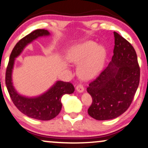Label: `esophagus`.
<instances>
[{"label":"esophagus","mask_w":148,"mask_h":148,"mask_svg":"<svg viewBox=\"0 0 148 148\" xmlns=\"http://www.w3.org/2000/svg\"><path fill=\"white\" fill-rule=\"evenodd\" d=\"M76 90L79 92H83L84 91V87L82 84H78L76 85Z\"/></svg>","instance_id":"1"}]
</instances>
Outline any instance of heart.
Masks as SVG:
<instances>
[{"instance_id": "heart-1", "label": "heart", "mask_w": 148, "mask_h": 148, "mask_svg": "<svg viewBox=\"0 0 148 148\" xmlns=\"http://www.w3.org/2000/svg\"><path fill=\"white\" fill-rule=\"evenodd\" d=\"M106 52L102 47H97L93 41H87L73 46L67 53V59L79 63V73L84 79H92L102 69Z\"/></svg>"}]
</instances>
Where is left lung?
<instances>
[{
    "label": "left lung",
    "mask_w": 148,
    "mask_h": 148,
    "mask_svg": "<svg viewBox=\"0 0 148 148\" xmlns=\"http://www.w3.org/2000/svg\"><path fill=\"white\" fill-rule=\"evenodd\" d=\"M114 34V55L109 65L89 83L92 103L88 112L96 120L115 119L130 106L140 81L136 51L126 39Z\"/></svg>",
    "instance_id": "1"
}]
</instances>
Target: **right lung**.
I'll return each mask as SVG.
<instances>
[{"mask_svg":"<svg viewBox=\"0 0 148 148\" xmlns=\"http://www.w3.org/2000/svg\"><path fill=\"white\" fill-rule=\"evenodd\" d=\"M49 34V32L46 29H36L21 39L12 49L5 73V84L14 106L25 115L40 121L51 120L59 114L62 108V97L64 94L73 93L74 85L70 82L59 81L40 97L26 98L14 90L12 82V72L15 58L21 54L24 47L38 37Z\"/></svg>","mask_w":148,"mask_h":148,"instance_id":"obj_1","label":"right lung"}]
</instances>
